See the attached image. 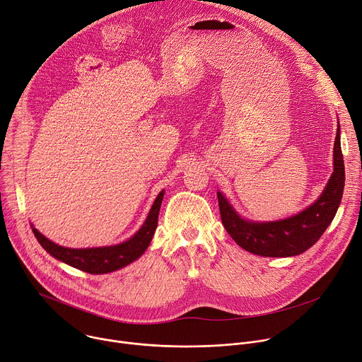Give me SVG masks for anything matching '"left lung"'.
I'll return each mask as SVG.
<instances>
[{
    "instance_id": "1",
    "label": "left lung",
    "mask_w": 362,
    "mask_h": 362,
    "mask_svg": "<svg viewBox=\"0 0 362 362\" xmlns=\"http://www.w3.org/2000/svg\"><path fill=\"white\" fill-rule=\"evenodd\" d=\"M344 185L345 166L338 123L333 146V173L315 203L286 218L254 221L242 217L225 194L217 191L221 223L232 239L247 252L271 258L296 257L312 247L332 223L342 200Z\"/></svg>"
}]
</instances>
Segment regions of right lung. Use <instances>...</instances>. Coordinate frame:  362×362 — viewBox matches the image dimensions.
<instances>
[{
	"label": "right lung",
	"instance_id": "obj_1",
	"mask_svg": "<svg viewBox=\"0 0 362 362\" xmlns=\"http://www.w3.org/2000/svg\"><path fill=\"white\" fill-rule=\"evenodd\" d=\"M163 194H165V189H162L158 194V197L155 199L141 229H139L132 238L117 245L79 247V249L66 247L47 239L33 225H32V229L37 242L42 245L45 251L50 254L53 258H57L58 261L90 274L113 272L124 268L126 265L132 264L133 261L141 258L145 254L158 226V216H159V209L162 204Z\"/></svg>",
	"mask_w": 362,
	"mask_h": 362
}]
</instances>
